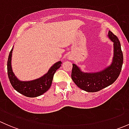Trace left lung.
I'll return each mask as SVG.
<instances>
[{
	"instance_id": "left-lung-1",
	"label": "left lung",
	"mask_w": 129,
	"mask_h": 129,
	"mask_svg": "<svg viewBox=\"0 0 129 129\" xmlns=\"http://www.w3.org/2000/svg\"><path fill=\"white\" fill-rule=\"evenodd\" d=\"M108 38L113 42L114 56L112 63L98 72H84L73 63L71 77L79 88L88 92H95L112 84L119 77L123 64V54L119 39L109 31Z\"/></svg>"
}]
</instances>
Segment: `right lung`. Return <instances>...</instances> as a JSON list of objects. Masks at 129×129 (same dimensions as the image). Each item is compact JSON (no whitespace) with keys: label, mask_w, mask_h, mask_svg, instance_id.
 I'll return each mask as SVG.
<instances>
[{"label":"right lung","mask_w":129,"mask_h":129,"mask_svg":"<svg viewBox=\"0 0 129 129\" xmlns=\"http://www.w3.org/2000/svg\"><path fill=\"white\" fill-rule=\"evenodd\" d=\"M14 46L9 53L7 61V74L10 82L14 89L28 97H36L46 92L52 85L53 77L56 71L61 66L62 62L58 61L51 66L48 72L39 78L28 81L20 80L15 76L12 67V56Z\"/></svg>","instance_id":"right-lung-1"}]
</instances>
